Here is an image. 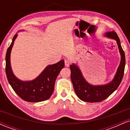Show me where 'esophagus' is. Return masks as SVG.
I'll return each instance as SVG.
<instances>
[{"mask_svg": "<svg viewBox=\"0 0 130 130\" xmlns=\"http://www.w3.org/2000/svg\"><path fill=\"white\" fill-rule=\"evenodd\" d=\"M70 62L68 60H65V67H68L70 66Z\"/></svg>", "mask_w": 130, "mask_h": 130, "instance_id": "34e87169", "label": "esophagus"}]
</instances>
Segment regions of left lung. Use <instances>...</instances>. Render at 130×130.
I'll return each instance as SVG.
<instances>
[{"mask_svg": "<svg viewBox=\"0 0 130 130\" xmlns=\"http://www.w3.org/2000/svg\"><path fill=\"white\" fill-rule=\"evenodd\" d=\"M106 36L116 41L121 56V60L116 75L109 83L101 86H93L86 81L79 67L73 63L70 66L71 70V80L74 92L82 101L89 103L100 102L109 96L119 86L124 74L125 66V53L120 44V39L116 32L106 33Z\"/></svg>", "mask_w": 130, "mask_h": 130, "instance_id": "8db88e82", "label": "left lung"}]
</instances>
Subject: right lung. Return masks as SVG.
<instances>
[{"mask_svg": "<svg viewBox=\"0 0 130 130\" xmlns=\"http://www.w3.org/2000/svg\"><path fill=\"white\" fill-rule=\"evenodd\" d=\"M17 36L18 34L14 35L6 54L5 72L8 83L15 93L24 101L32 103L45 101L53 94L56 78L63 68L65 62L61 60L57 63L48 65L35 79L30 81L19 80L13 74L10 63V54Z\"/></svg>", "mask_w": 130, "mask_h": 130, "instance_id": "obj_1", "label": "right lung"}]
</instances>
